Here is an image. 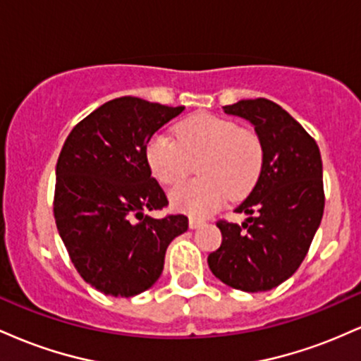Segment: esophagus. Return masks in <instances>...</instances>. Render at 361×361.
<instances>
[{"mask_svg":"<svg viewBox=\"0 0 361 361\" xmlns=\"http://www.w3.org/2000/svg\"><path fill=\"white\" fill-rule=\"evenodd\" d=\"M190 229H198V227L205 226V221H202V219H195V217H190Z\"/></svg>","mask_w":361,"mask_h":361,"instance_id":"34e87169","label":"esophagus"}]
</instances>
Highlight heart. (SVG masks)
Listing matches in <instances>:
<instances>
[{"mask_svg": "<svg viewBox=\"0 0 361 361\" xmlns=\"http://www.w3.org/2000/svg\"><path fill=\"white\" fill-rule=\"evenodd\" d=\"M176 138L156 134L147 142L151 171L161 183L178 185L198 163L200 180L169 193L175 209L192 215L215 212L229 198H241L255 186L263 166V146L255 132L229 118L197 114L178 123Z\"/></svg>", "mask_w": 361, "mask_h": 361, "instance_id": "obj_1", "label": "heart"}]
</instances>
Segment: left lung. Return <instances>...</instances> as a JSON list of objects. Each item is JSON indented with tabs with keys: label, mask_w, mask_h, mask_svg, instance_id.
Returning <instances> with one entry per match:
<instances>
[{
	"label": "left lung",
	"mask_w": 361,
	"mask_h": 361,
	"mask_svg": "<svg viewBox=\"0 0 361 361\" xmlns=\"http://www.w3.org/2000/svg\"><path fill=\"white\" fill-rule=\"evenodd\" d=\"M227 115L255 126L263 166L235 212L239 224L219 221L222 244L209 255L219 280L243 292H267L290 279L307 255L324 212L319 147L288 111L267 98L226 105Z\"/></svg>",
	"instance_id": "1"
}]
</instances>
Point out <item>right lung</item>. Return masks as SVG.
Instances as JSON below:
<instances>
[{
	"mask_svg": "<svg viewBox=\"0 0 361 361\" xmlns=\"http://www.w3.org/2000/svg\"><path fill=\"white\" fill-rule=\"evenodd\" d=\"M183 110L115 98L82 118L62 146L54 193L57 231L82 280L105 295L134 297L151 288L169 243L188 229L186 215H144L168 205L151 176L147 142Z\"/></svg>",
	"mask_w": 361,
	"mask_h": 361,
	"instance_id": "obj_1",
	"label": "right lung"
}]
</instances>
